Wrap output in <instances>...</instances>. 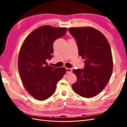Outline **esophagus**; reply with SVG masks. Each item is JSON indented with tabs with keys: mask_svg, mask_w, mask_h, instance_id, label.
<instances>
[{
	"mask_svg": "<svg viewBox=\"0 0 127 127\" xmlns=\"http://www.w3.org/2000/svg\"><path fill=\"white\" fill-rule=\"evenodd\" d=\"M66 71L67 74H69V73H71L72 71V68H66Z\"/></svg>",
	"mask_w": 127,
	"mask_h": 127,
	"instance_id": "1",
	"label": "esophagus"
}]
</instances>
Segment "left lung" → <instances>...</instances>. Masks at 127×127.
Here are the masks:
<instances>
[{"label":"left lung","mask_w":127,"mask_h":127,"mask_svg":"<svg viewBox=\"0 0 127 127\" xmlns=\"http://www.w3.org/2000/svg\"><path fill=\"white\" fill-rule=\"evenodd\" d=\"M68 31L75 39L79 56L85 64L84 69L73 70L77 81L72 88L80 96L94 97L104 88L112 75L110 45L105 36L92 27L71 28Z\"/></svg>","instance_id":"1"}]
</instances>
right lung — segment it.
Returning a JSON list of instances; mask_svg holds the SVG:
<instances>
[{
    "label": "right lung",
    "mask_w": 127,
    "mask_h": 127,
    "mask_svg": "<svg viewBox=\"0 0 127 127\" xmlns=\"http://www.w3.org/2000/svg\"><path fill=\"white\" fill-rule=\"evenodd\" d=\"M66 28L44 25L26 37L19 53L18 71L27 92L39 101L55 93L57 84L66 73L64 67L49 66L47 60L53 57V43L66 33Z\"/></svg>",
    "instance_id": "right-lung-1"
}]
</instances>
